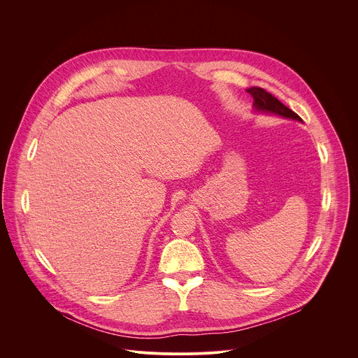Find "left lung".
Wrapping results in <instances>:
<instances>
[{"label":"left lung","instance_id":"1","mask_svg":"<svg viewBox=\"0 0 358 358\" xmlns=\"http://www.w3.org/2000/svg\"><path fill=\"white\" fill-rule=\"evenodd\" d=\"M246 92L253 97L255 110L265 112V113H275V115H279L286 119H294V120L301 122L299 115H296L293 110L286 108L278 97H275L268 90L258 87V86H252V87L246 89Z\"/></svg>","mask_w":358,"mask_h":358}]
</instances>
